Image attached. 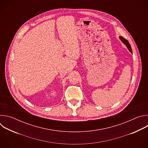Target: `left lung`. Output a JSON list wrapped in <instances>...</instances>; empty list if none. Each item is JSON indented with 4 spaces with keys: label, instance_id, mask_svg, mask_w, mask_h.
<instances>
[{
    "label": "left lung",
    "instance_id": "1",
    "mask_svg": "<svg viewBox=\"0 0 148 148\" xmlns=\"http://www.w3.org/2000/svg\"><path fill=\"white\" fill-rule=\"evenodd\" d=\"M120 39L121 40V41L123 42V43L126 45V46L127 47V48H128V49L130 51V52L131 53H132V49H131V45H130V44L129 43V42H128V41L126 40V38H125L124 37H122V36H120Z\"/></svg>",
    "mask_w": 148,
    "mask_h": 148
}]
</instances>
